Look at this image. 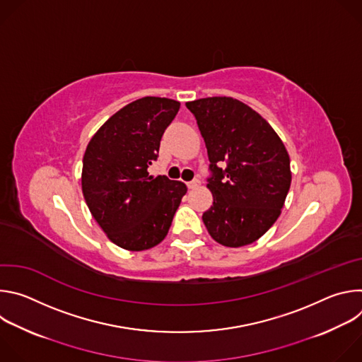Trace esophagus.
I'll return each mask as SVG.
<instances>
[{"mask_svg": "<svg viewBox=\"0 0 362 362\" xmlns=\"http://www.w3.org/2000/svg\"><path fill=\"white\" fill-rule=\"evenodd\" d=\"M199 185H200L199 179H193L192 182H187V187H189V189H196Z\"/></svg>", "mask_w": 362, "mask_h": 362, "instance_id": "esophagus-1", "label": "esophagus"}]
</instances>
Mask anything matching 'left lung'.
I'll return each instance as SVG.
<instances>
[{
    "mask_svg": "<svg viewBox=\"0 0 362 362\" xmlns=\"http://www.w3.org/2000/svg\"><path fill=\"white\" fill-rule=\"evenodd\" d=\"M209 156L214 204L202 216L221 245L239 247L276 222L291 186L289 154L271 124L232 97L187 101Z\"/></svg>",
    "mask_w": 362,
    "mask_h": 362,
    "instance_id": "1",
    "label": "left lung"
}]
</instances>
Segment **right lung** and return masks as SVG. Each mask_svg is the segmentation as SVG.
<instances>
[{"label": "right lung", "mask_w": 362, "mask_h": 362, "mask_svg": "<svg viewBox=\"0 0 362 362\" xmlns=\"http://www.w3.org/2000/svg\"><path fill=\"white\" fill-rule=\"evenodd\" d=\"M179 109L172 98H139L113 115L87 144L81 172L86 203L103 232L123 249L159 245L187 192L185 183L153 177L147 170Z\"/></svg>", "instance_id": "1"}]
</instances>
